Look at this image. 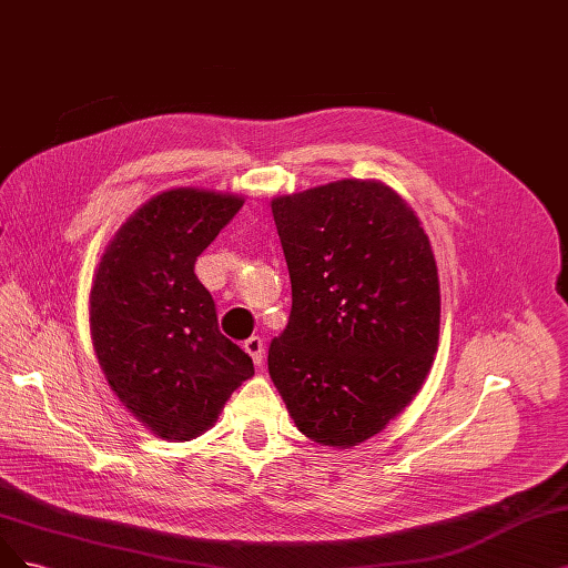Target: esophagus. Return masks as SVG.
I'll return each instance as SVG.
<instances>
[{
    "label": "esophagus",
    "instance_id": "34e87169",
    "mask_svg": "<svg viewBox=\"0 0 568 568\" xmlns=\"http://www.w3.org/2000/svg\"><path fill=\"white\" fill-rule=\"evenodd\" d=\"M244 349L251 355L253 364L261 366L263 364V355H265V343L261 336H251L248 341H244Z\"/></svg>",
    "mask_w": 568,
    "mask_h": 568
}]
</instances>
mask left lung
<instances>
[{"label":"left lung","mask_w":568,"mask_h":568,"mask_svg":"<svg viewBox=\"0 0 568 568\" xmlns=\"http://www.w3.org/2000/svg\"><path fill=\"white\" fill-rule=\"evenodd\" d=\"M291 315L267 368L301 433L347 448L416 397L439 341V277L420 221L378 181L272 200Z\"/></svg>","instance_id":"left-lung-1"}]
</instances>
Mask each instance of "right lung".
I'll return each instance as SVG.
<instances>
[{
	"label": "right lung",
	"instance_id": "right-lung-1",
	"mask_svg": "<svg viewBox=\"0 0 568 568\" xmlns=\"http://www.w3.org/2000/svg\"><path fill=\"white\" fill-rule=\"evenodd\" d=\"M244 200L175 187L145 202L98 263L89 322L114 395L154 435L200 437L253 362L219 328L216 303L194 275L200 253Z\"/></svg>",
	"mask_w": 568,
	"mask_h": 568
}]
</instances>
